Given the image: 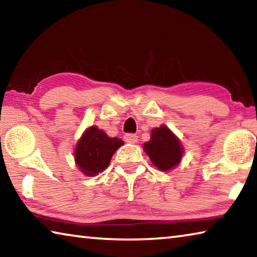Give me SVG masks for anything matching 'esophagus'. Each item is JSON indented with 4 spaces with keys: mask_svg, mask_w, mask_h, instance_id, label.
<instances>
[{
    "mask_svg": "<svg viewBox=\"0 0 257 257\" xmlns=\"http://www.w3.org/2000/svg\"><path fill=\"white\" fill-rule=\"evenodd\" d=\"M124 142L129 143V144H136L138 142V136H136L135 134H127L124 135Z\"/></svg>",
    "mask_w": 257,
    "mask_h": 257,
    "instance_id": "esophagus-1",
    "label": "esophagus"
}]
</instances>
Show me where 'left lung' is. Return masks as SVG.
I'll return each mask as SVG.
<instances>
[{
  "label": "left lung",
  "instance_id": "8db88e82",
  "mask_svg": "<svg viewBox=\"0 0 257 257\" xmlns=\"http://www.w3.org/2000/svg\"><path fill=\"white\" fill-rule=\"evenodd\" d=\"M143 147L152 163L161 171L175 169L181 162L185 153L180 139L165 124L152 129L151 139Z\"/></svg>",
  "mask_w": 257,
  "mask_h": 257
}]
</instances>
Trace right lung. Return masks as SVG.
I'll return each mask as SVG.
<instances>
[{"label":"right lung","mask_w":257,"mask_h":257,"mask_svg":"<svg viewBox=\"0 0 257 257\" xmlns=\"http://www.w3.org/2000/svg\"><path fill=\"white\" fill-rule=\"evenodd\" d=\"M123 145L120 138L108 137L96 125L87 128L75 147V162L87 177H94L105 170L113 154Z\"/></svg>","instance_id":"right-lung-1"}]
</instances>
